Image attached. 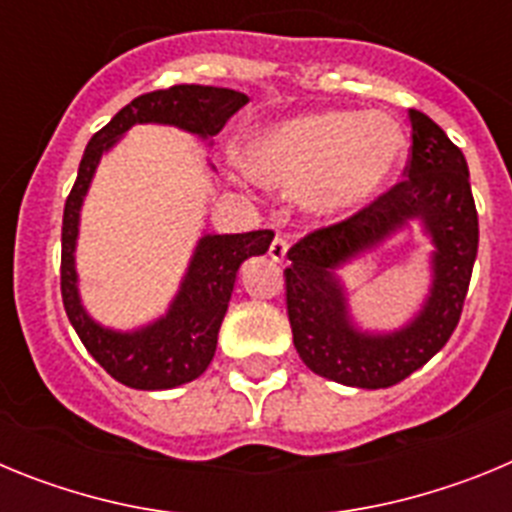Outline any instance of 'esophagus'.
Listing matches in <instances>:
<instances>
[{
  "instance_id": "esophagus-1",
  "label": "esophagus",
  "mask_w": 512,
  "mask_h": 512,
  "mask_svg": "<svg viewBox=\"0 0 512 512\" xmlns=\"http://www.w3.org/2000/svg\"><path fill=\"white\" fill-rule=\"evenodd\" d=\"M287 251H289L287 241L277 235V238H274L269 246V259L274 261V264H284V261H287Z\"/></svg>"
}]
</instances>
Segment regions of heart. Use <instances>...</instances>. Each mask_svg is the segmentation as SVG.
<instances>
[{
  "label": "heart",
  "instance_id": "1",
  "mask_svg": "<svg viewBox=\"0 0 512 512\" xmlns=\"http://www.w3.org/2000/svg\"><path fill=\"white\" fill-rule=\"evenodd\" d=\"M405 148L387 115L307 112L253 135L243 166L261 187L305 192L302 205L318 220H346L387 192Z\"/></svg>",
  "mask_w": 512,
  "mask_h": 512
}]
</instances>
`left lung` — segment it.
Here are the masks:
<instances>
[{"label": "left lung", "mask_w": 512, "mask_h": 512, "mask_svg": "<svg viewBox=\"0 0 512 512\" xmlns=\"http://www.w3.org/2000/svg\"><path fill=\"white\" fill-rule=\"evenodd\" d=\"M413 158L408 179L343 223L315 230L289 248L287 312L307 369L346 387L379 390L402 382L446 346L461 318L479 225L467 158L436 122L408 110ZM418 224L429 289L419 310L397 329H366L350 307L340 271Z\"/></svg>", "instance_id": "obj_1"}]
</instances>
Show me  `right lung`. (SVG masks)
I'll list each match as a JSON object with an SVG mask.
<instances>
[{
  "label": "right lung",
  "instance_id": "obj_1",
  "mask_svg": "<svg viewBox=\"0 0 512 512\" xmlns=\"http://www.w3.org/2000/svg\"><path fill=\"white\" fill-rule=\"evenodd\" d=\"M243 92L200 84H176L135 97L125 104L99 133L92 135L81 156L76 184L63 207L61 230V295L76 336L87 346L104 372L133 390H174L200 377L217 348L228 302L238 284V271L251 256H264L271 246V230L253 233H202L197 238L187 271L176 295L158 318L120 330L92 318L79 289L76 246H79L81 207L87 200L94 174L112 148L135 125H169L212 146L230 115L241 110ZM215 171V166L210 164Z\"/></svg>",
  "mask_w": 512,
  "mask_h": 512
}]
</instances>
